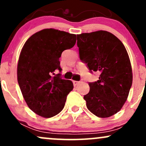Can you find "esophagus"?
Listing matches in <instances>:
<instances>
[{
  "mask_svg": "<svg viewBox=\"0 0 146 146\" xmlns=\"http://www.w3.org/2000/svg\"><path fill=\"white\" fill-rule=\"evenodd\" d=\"M73 85H74V86H77V85H78L79 83H80V82H78V81H73Z\"/></svg>",
  "mask_w": 146,
  "mask_h": 146,
  "instance_id": "obj_1",
  "label": "esophagus"
}]
</instances>
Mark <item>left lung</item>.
I'll return each instance as SVG.
<instances>
[{
    "label": "left lung",
    "mask_w": 146,
    "mask_h": 146,
    "mask_svg": "<svg viewBox=\"0 0 146 146\" xmlns=\"http://www.w3.org/2000/svg\"><path fill=\"white\" fill-rule=\"evenodd\" d=\"M80 58L90 72L100 73L89 82V93L84 96L87 108L105 118L118 113L128 98L132 71L128 52L121 40L106 31L77 35Z\"/></svg>",
    "instance_id": "obj_1"
}]
</instances>
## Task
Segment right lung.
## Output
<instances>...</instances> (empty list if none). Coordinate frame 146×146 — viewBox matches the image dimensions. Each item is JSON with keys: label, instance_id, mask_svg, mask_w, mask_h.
I'll return each mask as SVG.
<instances>
[{"label": "right lung", "instance_id": "obj_1", "mask_svg": "<svg viewBox=\"0 0 146 146\" xmlns=\"http://www.w3.org/2000/svg\"><path fill=\"white\" fill-rule=\"evenodd\" d=\"M76 35L55 29H44L32 35L22 48L17 66L20 88L29 108L40 116L50 118L64 107L73 90L71 80L52 76L61 71L59 58L73 47Z\"/></svg>", "mask_w": 146, "mask_h": 146}]
</instances>
